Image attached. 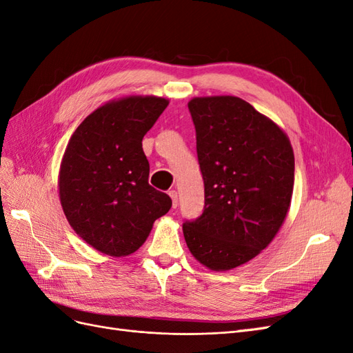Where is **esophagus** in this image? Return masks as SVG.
<instances>
[{
  "instance_id": "1",
  "label": "esophagus",
  "mask_w": 353,
  "mask_h": 353,
  "mask_svg": "<svg viewBox=\"0 0 353 353\" xmlns=\"http://www.w3.org/2000/svg\"><path fill=\"white\" fill-rule=\"evenodd\" d=\"M168 194H169V197H170V199H172V208L175 209V208L178 206V193H176L175 190H170Z\"/></svg>"
}]
</instances>
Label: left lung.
<instances>
[{
	"mask_svg": "<svg viewBox=\"0 0 353 353\" xmlns=\"http://www.w3.org/2000/svg\"><path fill=\"white\" fill-rule=\"evenodd\" d=\"M188 110L205 209L183 223L184 237L200 263L228 271L258 256L283 225L293 194V148L279 125L239 97H196Z\"/></svg>",
	"mask_w": 353,
	"mask_h": 353,
	"instance_id": "8db88e82",
	"label": "left lung"
}]
</instances>
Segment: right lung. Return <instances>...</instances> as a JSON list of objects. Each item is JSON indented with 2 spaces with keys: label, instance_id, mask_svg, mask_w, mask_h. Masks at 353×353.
<instances>
[{
  "label": "right lung",
  "instance_id": "right-lung-1",
  "mask_svg": "<svg viewBox=\"0 0 353 353\" xmlns=\"http://www.w3.org/2000/svg\"><path fill=\"white\" fill-rule=\"evenodd\" d=\"M169 101L132 95L94 110L70 137L59 174L63 212L104 254L128 256L147 240L172 200L148 184L143 138Z\"/></svg>",
  "mask_w": 353,
  "mask_h": 353
}]
</instances>
